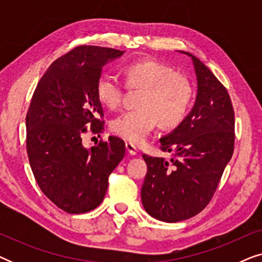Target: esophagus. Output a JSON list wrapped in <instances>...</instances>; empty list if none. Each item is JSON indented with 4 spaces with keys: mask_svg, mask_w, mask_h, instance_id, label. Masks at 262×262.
I'll use <instances>...</instances> for the list:
<instances>
[{
    "mask_svg": "<svg viewBox=\"0 0 262 262\" xmlns=\"http://www.w3.org/2000/svg\"><path fill=\"white\" fill-rule=\"evenodd\" d=\"M125 148H126V151L128 152V155L134 156L137 154V148H136L132 143H126V144H125Z\"/></svg>",
    "mask_w": 262,
    "mask_h": 262,
    "instance_id": "obj_1",
    "label": "esophagus"
}]
</instances>
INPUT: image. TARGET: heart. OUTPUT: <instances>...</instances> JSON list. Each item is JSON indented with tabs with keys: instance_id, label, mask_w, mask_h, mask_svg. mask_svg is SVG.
I'll use <instances>...</instances> for the list:
<instances>
[{
	"instance_id": "b5f03b06",
	"label": "heart",
	"mask_w": 262,
	"mask_h": 262,
	"mask_svg": "<svg viewBox=\"0 0 262 262\" xmlns=\"http://www.w3.org/2000/svg\"><path fill=\"white\" fill-rule=\"evenodd\" d=\"M126 84L141 88L138 110L128 111L111 123V130L125 141L139 144L159 123L174 127L187 116L193 100V87L184 75L155 59L138 60L124 68ZM96 98L103 106L116 110L120 106L124 85L116 76L103 74L95 84Z\"/></svg>"
}]
</instances>
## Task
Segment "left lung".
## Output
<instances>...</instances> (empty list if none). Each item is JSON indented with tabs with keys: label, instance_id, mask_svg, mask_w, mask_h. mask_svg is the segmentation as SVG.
<instances>
[{
	"label": "left lung",
	"instance_id": "left-lung-1",
	"mask_svg": "<svg viewBox=\"0 0 262 262\" xmlns=\"http://www.w3.org/2000/svg\"><path fill=\"white\" fill-rule=\"evenodd\" d=\"M182 52V51H180ZM198 83L194 106L160 139L169 161L143 155L148 173L142 204L156 220L175 223L205 209L234 152L235 114L230 96L209 68L189 52Z\"/></svg>",
	"mask_w": 262,
	"mask_h": 262
}]
</instances>
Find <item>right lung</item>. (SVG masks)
Here are the masks:
<instances>
[{
    "label": "right lung",
    "mask_w": 262,
    "mask_h": 262,
    "mask_svg": "<svg viewBox=\"0 0 262 262\" xmlns=\"http://www.w3.org/2000/svg\"><path fill=\"white\" fill-rule=\"evenodd\" d=\"M124 51L81 45L56 59L38 82L26 116V148L35 181L51 202L68 213L99 206L108 177L125 156L123 139L110 136L91 149L82 135L103 131L95 84L105 64Z\"/></svg>",
    "instance_id": "right-lung-1"
}]
</instances>
